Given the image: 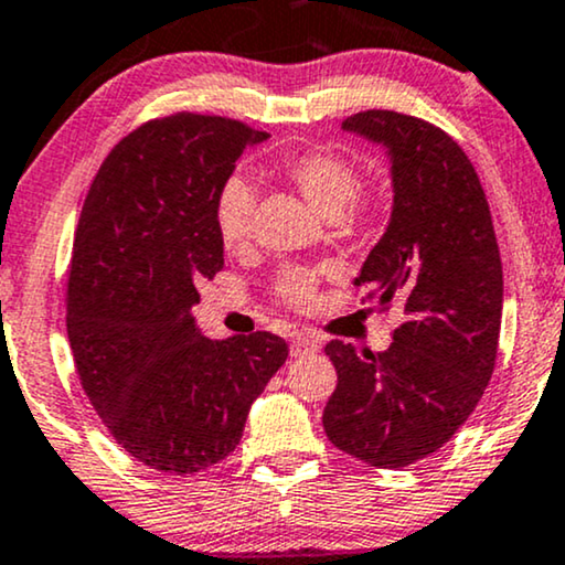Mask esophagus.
<instances>
[{
    "mask_svg": "<svg viewBox=\"0 0 565 565\" xmlns=\"http://www.w3.org/2000/svg\"><path fill=\"white\" fill-rule=\"evenodd\" d=\"M319 351V340L311 335V332H296L294 340H290V353L294 356H309V353Z\"/></svg>",
    "mask_w": 565,
    "mask_h": 565,
    "instance_id": "34e87169",
    "label": "esophagus"
}]
</instances>
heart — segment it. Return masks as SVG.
Instances as JSON below:
<instances>
[{"mask_svg": "<svg viewBox=\"0 0 565 565\" xmlns=\"http://www.w3.org/2000/svg\"><path fill=\"white\" fill-rule=\"evenodd\" d=\"M285 178L294 183L319 212L353 227L372 225L380 217L385 196L380 185H361L351 159L332 149H306L282 159ZM256 191L246 178L230 175L214 196L212 220L225 248H241L250 238ZM319 277L309 269H285L275 282V296L294 309H309L317 298Z\"/></svg>", "mask_w": 565, "mask_h": 565, "instance_id": "heart-1", "label": "heart"}]
</instances>
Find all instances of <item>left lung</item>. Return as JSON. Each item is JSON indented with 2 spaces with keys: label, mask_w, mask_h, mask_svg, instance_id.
Returning <instances> with one entry per match:
<instances>
[{
  "label": "left lung",
  "mask_w": 565,
  "mask_h": 565,
  "mask_svg": "<svg viewBox=\"0 0 565 565\" xmlns=\"http://www.w3.org/2000/svg\"><path fill=\"white\" fill-rule=\"evenodd\" d=\"M343 130L382 143L393 214L356 285L374 309L398 301L406 322L382 353L330 340L338 387L322 424L330 443L377 469L440 450L492 377L503 317V264L475 164L419 117L366 109Z\"/></svg>",
  "instance_id": "8db88e82"
}]
</instances>
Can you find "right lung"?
<instances>
[{"label":"right lung","mask_w":565,"mask_h":565,"mask_svg":"<svg viewBox=\"0 0 565 565\" xmlns=\"http://www.w3.org/2000/svg\"><path fill=\"white\" fill-rule=\"evenodd\" d=\"M264 130L178 113L104 159L83 201L67 280V338L104 427L130 456L193 475L241 443L250 403L288 359L271 332L209 340L196 282L225 264L214 196Z\"/></svg>","instance_id":"1"}]
</instances>
